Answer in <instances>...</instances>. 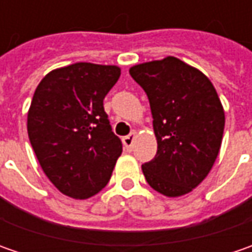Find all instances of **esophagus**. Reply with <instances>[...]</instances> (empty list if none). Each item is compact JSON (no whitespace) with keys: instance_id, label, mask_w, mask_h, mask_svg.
<instances>
[{"instance_id":"1","label":"esophagus","mask_w":252,"mask_h":252,"mask_svg":"<svg viewBox=\"0 0 252 252\" xmlns=\"http://www.w3.org/2000/svg\"><path fill=\"white\" fill-rule=\"evenodd\" d=\"M134 139H136V131H131V133H129L127 136H125V137H123V144H125L126 150H129V151L131 150Z\"/></svg>"}]
</instances>
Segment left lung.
<instances>
[{
  "instance_id": "8db88e82",
  "label": "left lung",
  "mask_w": 252,
  "mask_h": 252,
  "mask_svg": "<svg viewBox=\"0 0 252 252\" xmlns=\"http://www.w3.org/2000/svg\"><path fill=\"white\" fill-rule=\"evenodd\" d=\"M129 73L149 96L157 154L141 169L151 188L182 196L208 177L218 158L224 111L213 84L198 68L168 56Z\"/></svg>"
}]
</instances>
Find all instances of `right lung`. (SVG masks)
<instances>
[{"mask_svg":"<svg viewBox=\"0 0 252 252\" xmlns=\"http://www.w3.org/2000/svg\"><path fill=\"white\" fill-rule=\"evenodd\" d=\"M121 77L116 65L75 63L39 83L28 112V134L39 164L56 188L74 199L106 187L122 154L103 98Z\"/></svg>","mask_w":252,"mask_h":252,"instance_id":"right-lung-1","label":"right lung"}]
</instances>
